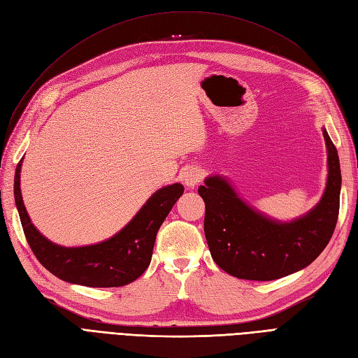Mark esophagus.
Here are the masks:
<instances>
[{
	"label": "esophagus",
	"instance_id": "esophagus-1",
	"mask_svg": "<svg viewBox=\"0 0 358 358\" xmlns=\"http://www.w3.org/2000/svg\"><path fill=\"white\" fill-rule=\"evenodd\" d=\"M201 179H203V171L197 167H189L185 170V173H183V183L189 188L196 187Z\"/></svg>",
	"mask_w": 358,
	"mask_h": 358
}]
</instances>
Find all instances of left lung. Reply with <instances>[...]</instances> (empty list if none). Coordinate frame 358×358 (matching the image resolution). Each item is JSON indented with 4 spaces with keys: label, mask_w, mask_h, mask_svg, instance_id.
I'll return each mask as SVG.
<instances>
[{
    "label": "left lung",
    "mask_w": 358,
    "mask_h": 358,
    "mask_svg": "<svg viewBox=\"0 0 358 358\" xmlns=\"http://www.w3.org/2000/svg\"><path fill=\"white\" fill-rule=\"evenodd\" d=\"M329 152L326 192L315 209L280 224L249 208L227 180L212 176L199 194L204 200V234L213 262L239 279L273 280L305 268L330 242L339 216L341 166L336 146L322 131Z\"/></svg>",
    "instance_id": "1"
}]
</instances>
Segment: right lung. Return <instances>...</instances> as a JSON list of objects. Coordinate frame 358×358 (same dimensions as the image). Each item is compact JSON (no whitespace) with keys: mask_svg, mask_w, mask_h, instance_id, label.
Returning <instances> with one entry per match:
<instances>
[{"mask_svg":"<svg viewBox=\"0 0 358 358\" xmlns=\"http://www.w3.org/2000/svg\"><path fill=\"white\" fill-rule=\"evenodd\" d=\"M20 166L22 159L15 173V201L31 251L52 275L85 287H124L142 276L152 258L159 227L183 194L180 183L161 188L112 239L91 246L64 248L49 242L31 224L20 194Z\"/></svg>","mask_w":358,"mask_h":358,"instance_id":"1","label":"right lung"}]
</instances>
